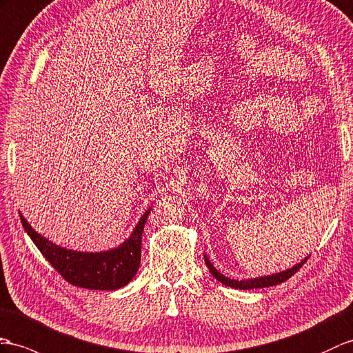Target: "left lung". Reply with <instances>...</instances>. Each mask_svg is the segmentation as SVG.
Masks as SVG:
<instances>
[{"instance_id": "8db88e82", "label": "left lung", "mask_w": 353, "mask_h": 353, "mask_svg": "<svg viewBox=\"0 0 353 353\" xmlns=\"http://www.w3.org/2000/svg\"><path fill=\"white\" fill-rule=\"evenodd\" d=\"M308 257H305L304 261H301V263L295 265L294 268L290 270H286L283 272H279V274H272V276H266V277H259V279H252V280H243V281H238V280H232V279H228L226 276H223L221 272H219L216 268H214V265L208 261V257L205 256V262H206V266H208L210 272L212 274L214 277H216L219 281H221L223 285H226L229 288H235V289H257V288H270V286H276V285H280V283L286 281L288 279H290L294 274L303 266L305 262H307Z\"/></svg>"}]
</instances>
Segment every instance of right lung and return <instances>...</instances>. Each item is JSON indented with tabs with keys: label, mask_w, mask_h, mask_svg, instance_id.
I'll return each instance as SVG.
<instances>
[{
	"label": "right lung",
	"mask_w": 353,
	"mask_h": 353,
	"mask_svg": "<svg viewBox=\"0 0 353 353\" xmlns=\"http://www.w3.org/2000/svg\"><path fill=\"white\" fill-rule=\"evenodd\" d=\"M148 216L150 210L145 211L125 243L114 250L100 253H82L58 247L37 234L22 214L21 221L40 253L70 285L96 290H115L128 285L139 270L142 232Z\"/></svg>",
	"instance_id": "right-lung-1"
}]
</instances>
